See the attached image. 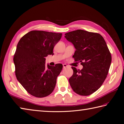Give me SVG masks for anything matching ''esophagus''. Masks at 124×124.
Instances as JSON below:
<instances>
[{
  "label": "esophagus",
  "instance_id": "esophagus-1",
  "mask_svg": "<svg viewBox=\"0 0 124 124\" xmlns=\"http://www.w3.org/2000/svg\"><path fill=\"white\" fill-rule=\"evenodd\" d=\"M68 67V66H67L66 64H63V68H67V67Z\"/></svg>",
  "mask_w": 124,
  "mask_h": 124
}]
</instances>
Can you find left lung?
I'll use <instances>...</instances> for the list:
<instances>
[{"label":"left lung","mask_w":124,"mask_h":124,"mask_svg":"<svg viewBox=\"0 0 124 124\" xmlns=\"http://www.w3.org/2000/svg\"><path fill=\"white\" fill-rule=\"evenodd\" d=\"M65 35L76 49L74 60L83 66L81 70L71 67L73 75L69 79L70 85L78 95H91L102 85L107 77L112 61L111 53L98 33L77 30Z\"/></svg>","instance_id":"8db88e82"}]
</instances>
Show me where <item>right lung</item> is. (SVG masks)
Instances as JSON below:
<instances>
[{"instance_id": "1", "label": "right lung", "mask_w": 124, "mask_h": 124, "mask_svg": "<svg viewBox=\"0 0 124 124\" xmlns=\"http://www.w3.org/2000/svg\"><path fill=\"white\" fill-rule=\"evenodd\" d=\"M62 33L31 31L18 43L13 56L17 80L31 95L43 98L52 93L56 79L62 69V64L45 66L46 57L53 55V49Z\"/></svg>"}]
</instances>
